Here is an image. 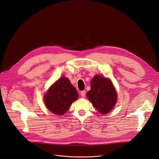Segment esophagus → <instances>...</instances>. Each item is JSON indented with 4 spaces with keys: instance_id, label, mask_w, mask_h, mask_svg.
I'll return each instance as SVG.
<instances>
[{
    "instance_id": "1",
    "label": "esophagus",
    "mask_w": 159,
    "mask_h": 159,
    "mask_svg": "<svg viewBox=\"0 0 159 159\" xmlns=\"http://www.w3.org/2000/svg\"><path fill=\"white\" fill-rule=\"evenodd\" d=\"M80 94H81V96L82 97H85V91H81L80 92Z\"/></svg>"
}]
</instances>
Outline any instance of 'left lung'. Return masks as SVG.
Segmentation results:
<instances>
[{
  "label": "left lung",
  "instance_id": "1",
  "mask_svg": "<svg viewBox=\"0 0 159 159\" xmlns=\"http://www.w3.org/2000/svg\"><path fill=\"white\" fill-rule=\"evenodd\" d=\"M87 97L94 107L102 114L109 113L117 102V94L111 81L99 75L91 81V90Z\"/></svg>",
  "mask_w": 159,
  "mask_h": 159
}]
</instances>
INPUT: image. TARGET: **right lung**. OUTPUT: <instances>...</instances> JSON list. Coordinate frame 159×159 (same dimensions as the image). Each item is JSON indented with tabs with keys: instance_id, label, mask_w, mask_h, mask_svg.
Returning <instances> with one entry per match:
<instances>
[{
	"instance_id": "1",
	"label": "right lung",
	"mask_w": 159,
	"mask_h": 159,
	"mask_svg": "<svg viewBox=\"0 0 159 159\" xmlns=\"http://www.w3.org/2000/svg\"><path fill=\"white\" fill-rule=\"evenodd\" d=\"M78 97L77 91L69 79L62 77L51 86L45 94L44 99L49 111L55 115H62Z\"/></svg>"
}]
</instances>
